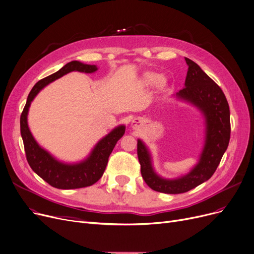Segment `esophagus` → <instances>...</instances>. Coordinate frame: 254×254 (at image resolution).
<instances>
[{"instance_id":"obj_1","label":"esophagus","mask_w":254,"mask_h":254,"mask_svg":"<svg viewBox=\"0 0 254 254\" xmlns=\"http://www.w3.org/2000/svg\"><path fill=\"white\" fill-rule=\"evenodd\" d=\"M140 124H141V121L139 119H135V120L131 121V127H133L134 128H137Z\"/></svg>"}]
</instances>
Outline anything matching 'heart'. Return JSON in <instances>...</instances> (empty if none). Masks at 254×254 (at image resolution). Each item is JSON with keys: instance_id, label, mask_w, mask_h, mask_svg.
Wrapping results in <instances>:
<instances>
[{"instance_id": "obj_1", "label": "heart", "mask_w": 254, "mask_h": 254, "mask_svg": "<svg viewBox=\"0 0 254 254\" xmlns=\"http://www.w3.org/2000/svg\"><path fill=\"white\" fill-rule=\"evenodd\" d=\"M144 80H145V82H147V83H154L157 81V75L156 74H153V73H147L145 76H144Z\"/></svg>"}]
</instances>
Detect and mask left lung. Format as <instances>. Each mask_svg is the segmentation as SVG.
<instances>
[{
	"mask_svg": "<svg viewBox=\"0 0 254 254\" xmlns=\"http://www.w3.org/2000/svg\"><path fill=\"white\" fill-rule=\"evenodd\" d=\"M185 60L189 66L185 87L174 96L193 105L203 115L205 137L198 163L189 173L180 178L164 179L154 171L151 154L144 142L138 139L137 144L143 180L152 190L166 194L188 192L211 179L227 149L230 138L229 106L221 88L199 65L189 58Z\"/></svg>",
	"mask_w": 254,
	"mask_h": 254,
	"instance_id": "obj_1",
	"label": "left lung"
}]
</instances>
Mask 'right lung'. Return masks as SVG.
<instances>
[{"label":"right lung","instance_id":"obj_1","mask_svg":"<svg viewBox=\"0 0 254 254\" xmlns=\"http://www.w3.org/2000/svg\"><path fill=\"white\" fill-rule=\"evenodd\" d=\"M97 70L96 65L84 64L79 61H71L61 69L47 78L38 81L28 95L26 106L20 115V135L24 141L27 161L32 170L40 178L57 189L69 190L89 187L100 180L106 169L108 159L115 147L117 141L124 136L126 127L124 125L113 128L108 135L98 141L85 160L79 163H64L57 160L42 148L33 137L28 126V113L32 101L50 83L56 81L64 74L71 71L92 73Z\"/></svg>","mask_w":254,"mask_h":254}]
</instances>
